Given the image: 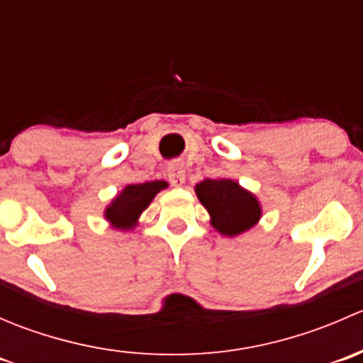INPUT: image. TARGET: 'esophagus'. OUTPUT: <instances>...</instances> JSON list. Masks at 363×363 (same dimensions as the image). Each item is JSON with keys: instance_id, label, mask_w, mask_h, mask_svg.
I'll list each match as a JSON object with an SVG mask.
<instances>
[{"instance_id": "obj_1", "label": "esophagus", "mask_w": 363, "mask_h": 363, "mask_svg": "<svg viewBox=\"0 0 363 363\" xmlns=\"http://www.w3.org/2000/svg\"><path fill=\"white\" fill-rule=\"evenodd\" d=\"M168 179L174 186H182L186 181V170L182 163H172L168 167Z\"/></svg>"}]
</instances>
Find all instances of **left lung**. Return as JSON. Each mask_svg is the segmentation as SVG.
<instances>
[{
	"label": "left lung",
	"instance_id": "left-lung-1",
	"mask_svg": "<svg viewBox=\"0 0 363 363\" xmlns=\"http://www.w3.org/2000/svg\"><path fill=\"white\" fill-rule=\"evenodd\" d=\"M195 191L211 216V225L221 235H240L262 218L258 199L232 179H205Z\"/></svg>",
	"mask_w": 363,
	"mask_h": 363
}]
</instances>
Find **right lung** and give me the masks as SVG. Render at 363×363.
<instances>
[{"label": "right lung", "instance_id": "obj_1", "mask_svg": "<svg viewBox=\"0 0 363 363\" xmlns=\"http://www.w3.org/2000/svg\"><path fill=\"white\" fill-rule=\"evenodd\" d=\"M164 181H151L144 184H130L105 208V219L117 230H131L137 225L142 212L149 207L161 189L167 188Z\"/></svg>", "mask_w": 363, "mask_h": 363}]
</instances>
